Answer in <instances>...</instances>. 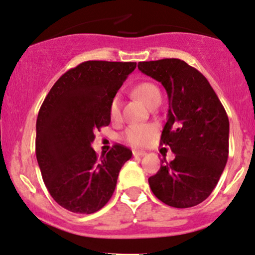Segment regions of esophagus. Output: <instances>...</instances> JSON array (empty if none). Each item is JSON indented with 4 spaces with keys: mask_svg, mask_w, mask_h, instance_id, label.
<instances>
[{
    "mask_svg": "<svg viewBox=\"0 0 255 255\" xmlns=\"http://www.w3.org/2000/svg\"><path fill=\"white\" fill-rule=\"evenodd\" d=\"M133 155H134L135 157H137V156H143V155H146V151L134 149V150H133Z\"/></svg>",
    "mask_w": 255,
    "mask_h": 255,
    "instance_id": "1",
    "label": "esophagus"
}]
</instances>
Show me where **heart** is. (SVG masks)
<instances>
[{"mask_svg": "<svg viewBox=\"0 0 255 255\" xmlns=\"http://www.w3.org/2000/svg\"><path fill=\"white\" fill-rule=\"evenodd\" d=\"M134 94L148 107L151 108L159 105L161 101V93L157 86L151 82H141L134 88ZM109 115L112 120H117L120 117V98L115 96L109 106ZM154 134V127L150 125H131L122 134L125 141L131 146L141 147L148 142Z\"/></svg>", "mask_w": 255, "mask_h": 255, "instance_id": "obj_1", "label": "heart"}]
</instances>
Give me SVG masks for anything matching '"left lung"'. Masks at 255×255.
<instances>
[{
  "label": "left lung",
  "instance_id": "left-lung-1",
  "mask_svg": "<svg viewBox=\"0 0 255 255\" xmlns=\"http://www.w3.org/2000/svg\"><path fill=\"white\" fill-rule=\"evenodd\" d=\"M137 68L162 83L169 100L160 143L169 146L175 157L148 179L151 192L175 208L201 204L228 159L227 113L207 79L185 61H148L138 62Z\"/></svg>",
  "mask_w": 255,
  "mask_h": 255
}]
</instances>
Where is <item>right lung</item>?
I'll use <instances>...</instances> for the list:
<instances>
[{
    "instance_id": "add662e5",
    "label": "right lung",
    "mask_w": 255,
    "mask_h": 255,
    "mask_svg": "<svg viewBox=\"0 0 255 255\" xmlns=\"http://www.w3.org/2000/svg\"><path fill=\"white\" fill-rule=\"evenodd\" d=\"M135 62L86 61L66 72L44 99L35 151L53 199L73 213L92 214L109 201L131 150L117 143L98 156L94 131L111 124L109 106Z\"/></svg>"
}]
</instances>
